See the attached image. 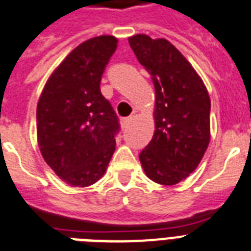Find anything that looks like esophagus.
I'll use <instances>...</instances> for the list:
<instances>
[{
  "mask_svg": "<svg viewBox=\"0 0 251 251\" xmlns=\"http://www.w3.org/2000/svg\"><path fill=\"white\" fill-rule=\"evenodd\" d=\"M131 120H132L131 116H130V117H126V119H121V126H122V127H127V125H129Z\"/></svg>",
  "mask_w": 251,
  "mask_h": 251,
  "instance_id": "34e87169",
  "label": "esophagus"
}]
</instances>
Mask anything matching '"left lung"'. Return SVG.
Wrapping results in <instances>:
<instances>
[{
	"label": "left lung",
	"instance_id": "8db88e82",
	"mask_svg": "<svg viewBox=\"0 0 251 251\" xmlns=\"http://www.w3.org/2000/svg\"><path fill=\"white\" fill-rule=\"evenodd\" d=\"M154 85V132L139 154L151 180L174 185L196 170L210 142V98L191 63L165 38L129 37Z\"/></svg>",
	"mask_w": 251,
	"mask_h": 251
}]
</instances>
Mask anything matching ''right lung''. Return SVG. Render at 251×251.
Segmentation results:
<instances>
[{"mask_svg":"<svg viewBox=\"0 0 251 251\" xmlns=\"http://www.w3.org/2000/svg\"><path fill=\"white\" fill-rule=\"evenodd\" d=\"M117 38L98 36L73 49L49 77L37 104V142L46 164L71 187L104 175L116 150L119 119L100 93Z\"/></svg>","mask_w":251,"mask_h":251,"instance_id":"obj_1","label":"right lung"}]
</instances>
